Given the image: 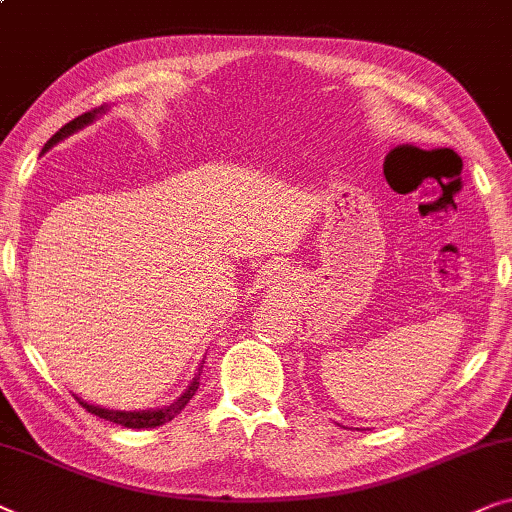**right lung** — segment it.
Returning <instances> with one entry per match:
<instances>
[{"label": "right lung", "instance_id": "obj_1", "mask_svg": "<svg viewBox=\"0 0 512 512\" xmlns=\"http://www.w3.org/2000/svg\"><path fill=\"white\" fill-rule=\"evenodd\" d=\"M103 110V106L101 108H96V110H90V113H85V115H80V117H76V120H71L69 124H64L62 129H59L53 138L48 140L46 143V147H43V152L46 150H50V147H53L55 143H59V140L62 138H66V136H71L73 131H78V129H83L85 124H90L96 115H99ZM201 369H203V365H201ZM201 369H198V376L194 381H191V385H189V390L184 392L182 397H177L173 404L170 406H164V409H157V411H108V409H101V406H92V404H87V402H83V399H78L80 402V406H83L85 411H90V413H94L96 418H103V420H110V422H115V425H122V427H129V429H150V427H161V425H166V422H170L173 420L177 413H180L184 406L189 404V399L196 395V390H198V379H201Z\"/></svg>", "mask_w": 512, "mask_h": 512}]
</instances>
